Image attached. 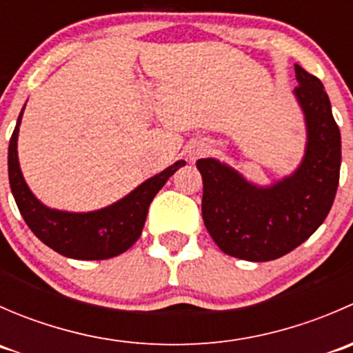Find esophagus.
<instances>
[{"label":"esophagus","mask_w":353,"mask_h":353,"mask_svg":"<svg viewBox=\"0 0 353 353\" xmlns=\"http://www.w3.org/2000/svg\"><path fill=\"white\" fill-rule=\"evenodd\" d=\"M206 152H208V145H206V143L194 145V147L190 150V160H191V162H194V160H198L199 157L205 155Z\"/></svg>","instance_id":"34e87169"}]
</instances>
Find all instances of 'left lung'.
<instances>
[{
  "label": "left lung",
  "instance_id": "8db88e82",
  "mask_svg": "<svg viewBox=\"0 0 353 353\" xmlns=\"http://www.w3.org/2000/svg\"><path fill=\"white\" fill-rule=\"evenodd\" d=\"M295 95L305 114L307 148L301 167L272 188H256L219 160L199 159L201 213L225 254L272 261L307 241L328 216L340 181V130L325 87L295 65Z\"/></svg>",
  "mask_w": 353,
  "mask_h": 353
}]
</instances>
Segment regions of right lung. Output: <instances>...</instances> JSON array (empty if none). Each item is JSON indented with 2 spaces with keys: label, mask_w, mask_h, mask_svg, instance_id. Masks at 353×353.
<instances>
[{
  "label": "right lung",
  "mask_w": 353,
  "mask_h": 353,
  "mask_svg": "<svg viewBox=\"0 0 353 353\" xmlns=\"http://www.w3.org/2000/svg\"><path fill=\"white\" fill-rule=\"evenodd\" d=\"M20 112L10 138L8 177L13 198L28 229L46 245L73 259H109L128 251L141 236L148 206L170 176L186 165L179 160L163 172L145 181L133 193L108 208L90 213H68L42 205L25 184L17 157V138L22 121Z\"/></svg>",
  "instance_id": "add662e5"
}]
</instances>
